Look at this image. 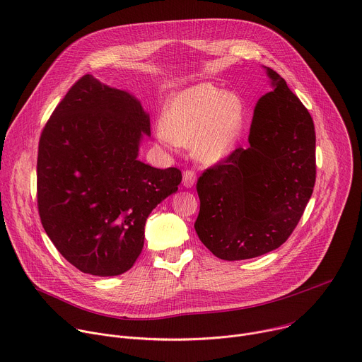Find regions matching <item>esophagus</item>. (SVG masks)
I'll list each match as a JSON object with an SVG mask.
<instances>
[{"label": "esophagus", "mask_w": 362, "mask_h": 362, "mask_svg": "<svg viewBox=\"0 0 362 362\" xmlns=\"http://www.w3.org/2000/svg\"><path fill=\"white\" fill-rule=\"evenodd\" d=\"M196 183V172L192 169H186L183 172V186L192 187Z\"/></svg>", "instance_id": "esophagus-1"}]
</instances>
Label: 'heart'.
I'll return each instance as SVG.
<instances>
[{
	"mask_svg": "<svg viewBox=\"0 0 362 362\" xmlns=\"http://www.w3.org/2000/svg\"><path fill=\"white\" fill-rule=\"evenodd\" d=\"M243 123V101L211 83L176 93L168 103L158 136L166 144H192L196 158L216 163L235 147Z\"/></svg>",
	"mask_w": 362,
	"mask_h": 362,
	"instance_id": "heart-1",
	"label": "heart"
}]
</instances>
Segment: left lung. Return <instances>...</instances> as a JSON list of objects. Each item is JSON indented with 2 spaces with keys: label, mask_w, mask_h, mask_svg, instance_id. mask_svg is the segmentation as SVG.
Wrapping results in <instances>:
<instances>
[{
  "label": "left lung",
  "mask_w": 362,
  "mask_h": 362,
  "mask_svg": "<svg viewBox=\"0 0 362 362\" xmlns=\"http://www.w3.org/2000/svg\"><path fill=\"white\" fill-rule=\"evenodd\" d=\"M267 73L274 91L257 101L249 147L235 148L196 183V233L223 261L250 259L286 242L315 186L314 120L286 81Z\"/></svg>",
  "instance_id": "1"
}]
</instances>
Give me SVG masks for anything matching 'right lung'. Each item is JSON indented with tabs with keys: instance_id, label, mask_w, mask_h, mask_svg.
Segmentation results:
<instances>
[{
	"instance_id": "add662e5",
	"label": "right lung",
	"mask_w": 362,
	"mask_h": 362,
	"mask_svg": "<svg viewBox=\"0 0 362 362\" xmlns=\"http://www.w3.org/2000/svg\"><path fill=\"white\" fill-rule=\"evenodd\" d=\"M150 119L132 94L78 78L45 123L37 159V204L51 242L78 271L116 276L144 243L150 212L177 190V168L137 160Z\"/></svg>"
}]
</instances>
